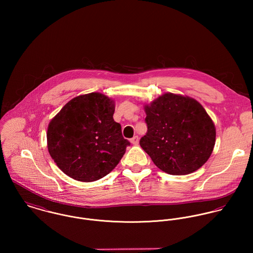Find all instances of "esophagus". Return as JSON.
<instances>
[{
  "label": "esophagus",
  "mask_w": 253,
  "mask_h": 253,
  "mask_svg": "<svg viewBox=\"0 0 253 253\" xmlns=\"http://www.w3.org/2000/svg\"><path fill=\"white\" fill-rule=\"evenodd\" d=\"M139 142V138L138 136H133L131 139H130V143L133 145H137Z\"/></svg>",
  "instance_id": "esophagus-1"
}]
</instances>
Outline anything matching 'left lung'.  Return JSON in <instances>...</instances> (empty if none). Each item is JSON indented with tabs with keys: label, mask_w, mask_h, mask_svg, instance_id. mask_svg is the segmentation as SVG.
<instances>
[{
	"label": "left lung",
	"mask_w": 253,
	"mask_h": 253,
	"mask_svg": "<svg viewBox=\"0 0 253 253\" xmlns=\"http://www.w3.org/2000/svg\"><path fill=\"white\" fill-rule=\"evenodd\" d=\"M148 126L140 146L171 175L190 174L210 159L216 137L213 121L196 99L167 92L144 105Z\"/></svg>",
	"instance_id": "8db88e82"
}]
</instances>
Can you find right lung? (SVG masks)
<instances>
[{"instance_id": "right-lung-1", "label": "right lung", "mask_w": 253, "mask_h": 253, "mask_svg": "<svg viewBox=\"0 0 253 253\" xmlns=\"http://www.w3.org/2000/svg\"><path fill=\"white\" fill-rule=\"evenodd\" d=\"M115 101L100 92L74 97L47 126V150L56 166L82 182L98 180L119 164L126 146L113 119Z\"/></svg>"}]
</instances>
